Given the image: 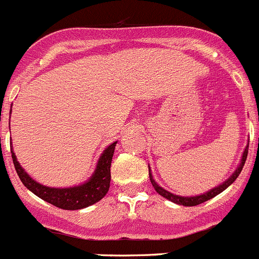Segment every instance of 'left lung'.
<instances>
[{
    "label": "left lung",
    "mask_w": 259,
    "mask_h": 259,
    "mask_svg": "<svg viewBox=\"0 0 259 259\" xmlns=\"http://www.w3.org/2000/svg\"><path fill=\"white\" fill-rule=\"evenodd\" d=\"M248 147H249V142H248L247 146H245L244 151H243L242 160H240L239 165H238V167L235 168L234 172H233L232 175H230L229 178H228L227 180L224 181V183H222V184H220V185L215 186V188L210 189V190L206 191V193L200 194V195H195V196H180V195H175V194H172V193H170V191L165 190V189L161 188V186L158 185L157 183H156L155 179H153V176H152V172H151L150 166H148V174H150L151 184H152V186H153V188H155V190L157 191V193L160 194L161 196H163V198L167 199V200L172 201V203L179 204V205H184V206H195V205H199V204L204 203V201H208V200H210V199H213L214 196L218 195V194L223 193V191H224L225 189L228 188V186H230L233 183H234L235 180H237V178H238V176H239L240 171H242L243 166H244L245 160H247Z\"/></svg>",
    "instance_id": "1"
}]
</instances>
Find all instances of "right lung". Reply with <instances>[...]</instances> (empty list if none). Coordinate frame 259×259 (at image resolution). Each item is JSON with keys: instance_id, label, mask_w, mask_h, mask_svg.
Returning <instances> with one entry per match:
<instances>
[{"instance_id": "1", "label": "right lung", "mask_w": 259, "mask_h": 259, "mask_svg": "<svg viewBox=\"0 0 259 259\" xmlns=\"http://www.w3.org/2000/svg\"><path fill=\"white\" fill-rule=\"evenodd\" d=\"M116 145L117 141L107 146L97 162L93 175L89 178L88 181L80 184V185L70 186V188H50V186L41 185L22 168V166L17 161L14 150H12V146L11 153L12 161H14L20 180L31 193L60 209L78 210V209H84L87 206L98 203L108 193L109 184H111V163Z\"/></svg>"}]
</instances>
